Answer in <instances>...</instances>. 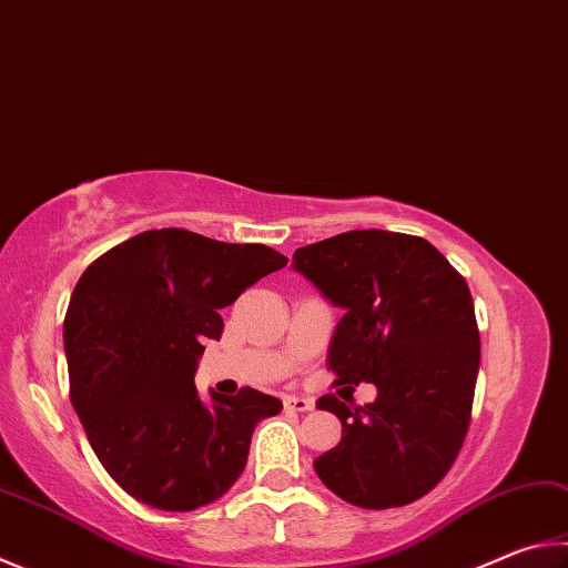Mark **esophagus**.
<instances>
[{
	"label": "esophagus",
	"mask_w": 568,
	"mask_h": 568,
	"mask_svg": "<svg viewBox=\"0 0 568 568\" xmlns=\"http://www.w3.org/2000/svg\"><path fill=\"white\" fill-rule=\"evenodd\" d=\"M283 405H285V409H291V412H311V409L315 407V402H313L311 397L287 395V397L283 399Z\"/></svg>",
	"instance_id": "esophagus-1"
}]
</instances>
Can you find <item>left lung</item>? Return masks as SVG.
<instances>
[{
    "instance_id": "1",
    "label": "left lung",
    "mask_w": 568,
    "mask_h": 568,
    "mask_svg": "<svg viewBox=\"0 0 568 568\" xmlns=\"http://www.w3.org/2000/svg\"><path fill=\"white\" fill-rule=\"evenodd\" d=\"M291 267L345 313L329 343L335 385L377 387L357 409L320 397L343 439L315 459L317 477L363 509L425 497L455 464L471 417L479 329L467 283L425 239L377 229L297 248Z\"/></svg>"
}]
</instances>
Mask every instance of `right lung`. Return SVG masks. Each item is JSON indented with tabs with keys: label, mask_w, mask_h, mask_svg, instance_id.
Here are the masks:
<instances>
[{
	"label": "right lung",
	"mask_w": 568,
	"mask_h": 568,
	"mask_svg": "<svg viewBox=\"0 0 568 568\" xmlns=\"http://www.w3.org/2000/svg\"><path fill=\"white\" fill-rule=\"evenodd\" d=\"M287 257L261 243L146 231L97 257L64 320L71 402L91 449L133 499L193 511L221 499L248 462L253 429L283 402L243 387L201 399L193 385L221 307Z\"/></svg>",
	"instance_id": "right-lung-1"
}]
</instances>
